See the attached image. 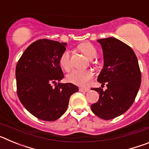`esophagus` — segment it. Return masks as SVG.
<instances>
[{
	"label": "esophagus",
	"mask_w": 149,
	"mask_h": 149,
	"mask_svg": "<svg viewBox=\"0 0 149 149\" xmlns=\"http://www.w3.org/2000/svg\"><path fill=\"white\" fill-rule=\"evenodd\" d=\"M89 90V89H88V88H83V87L79 88V91L81 92V93H86V92H88Z\"/></svg>",
	"instance_id": "esophagus-1"
}]
</instances>
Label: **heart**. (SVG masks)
Listing matches in <instances>:
<instances>
[{
	"label": "heart",
	"instance_id": "b5f03b06",
	"mask_svg": "<svg viewBox=\"0 0 149 149\" xmlns=\"http://www.w3.org/2000/svg\"><path fill=\"white\" fill-rule=\"evenodd\" d=\"M79 48L90 60L95 58L98 55L96 48L90 43H84L79 46ZM71 56H72L71 51L68 50H65L63 51V53L60 55L59 63L60 66L65 70L70 69L72 66ZM92 77H93V73L91 71L84 70V69H74L67 74L66 80L69 83L75 84L77 86H84Z\"/></svg>",
	"mask_w": 149,
	"mask_h": 149
}]
</instances>
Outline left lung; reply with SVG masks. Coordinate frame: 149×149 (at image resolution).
Instances as JSON below:
<instances>
[{"label": "left lung", "mask_w": 149, "mask_h": 149, "mask_svg": "<svg viewBox=\"0 0 149 149\" xmlns=\"http://www.w3.org/2000/svg\"><path fill=\"white\" fill-rule=\"evenodd\" d=\"M103 50L104 67L98 77L104 91L93 88L100 94L99 99L91 105L92 111L105 120L125 113L134 103L141 84V72L132 48L113 37L98 40Z\"/></svg>", "instance_id": "1"}]
</instances>
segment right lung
<instances>
[{
  "label": "right lung",
  "mask_w": 149,
  "mask_h": 149,
  "mask_svg": "<svg viewBox=\"0 0 149 149\" xmlns=\"http://www.w3.org/2000/svg\"><path fill=\"white\" fill-rule=\"evenodd\" d=\"M66 43L43 39L27 47L15 68L17 94L23 106L41 120L55 121L65 113L75 85L63 78L59 59ZM55 83V88L52 84Z\"/></svg>",
  "instance_id": "obj_1"
}]
</instances>
